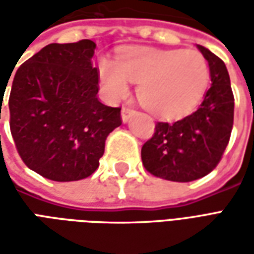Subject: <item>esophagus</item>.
I'll use <instances>...</instances> for the list:
<instances>
[{
  "label": "esophagus",
  "instance_id": "obj_1",
  "mask_svg": "<svg viewBox=\"0 0 254 254\" xmlns=\"http://www.w3.org/2000/svg\"><path fill=\"white\" fill-rule=\"evenodd\" d=\"M134 114H136V110H134V109H130V107H127V106H124V107H122L121 116H122V121L124 122L129 121Z\"/></svg>",
  "mask_w": 254,
  "mask_h": 254
}]
</instances>
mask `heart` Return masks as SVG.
<instances>
[{
  "label": "heart",
  "instance_id": "b5f03b06",
  "mask_svg": "<svg viewBox=\"0 0 254 254\" xmlns=\"http://www.w3.org/2000/svg\"><path fill=\"white\" fill-rule=\"evenodd\" d=\"M99 73L113 98L127 96L129 81L138 84L140 103L167 120L190 113L201 102L211 76L201 53L182 49H132L122 53L117 63L103 58Z\"/></svg>",
  "mask_w": 254,
  "mask_h": 254
}]
</instances>
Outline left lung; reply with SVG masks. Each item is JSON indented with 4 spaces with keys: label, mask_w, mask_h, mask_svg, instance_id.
I'll list each match as a JSON object with an SVG mask.
<instances>
[{
    "label": "left lung",
    "mask_w": 254,
    "mask_h": 254,
    "mask_svg": "<svg viewBox=\"0 0 254 254\" xmlns=\"http://www.w3.org/2000/svg\"><path fill=\"white\" fill-rule=\"evenodd\" d=\"M208 61L211 87L194 113L180 121L156 122L141 148L145 170L162 180L190 182L218 166L229 144L234 122V95L224 63L197 45Z\"/></svg>",
    "instance_id": "obj_1"
}]
</instances>
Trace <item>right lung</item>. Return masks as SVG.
I'll return each mask as SVG.
<instances>
[{"mask_svg": "<svg viewBox=\"0 0 254 254\" xmlns=\"http://www.w3.org/2000/svg\"><path fill=\"white\" fill-rule=\"evenodd\" d=\"M95 49L89 39L52 43L14 74L10 133L27 167L47 180L67 182L91 176L103 156L106 138L122 124L121 107L103 105L96 96Z\"/></svg>", "mask_w": 254, "mask_h": 254, "instance_id": "obj_1", "label": "right lung"}]
</instances>
